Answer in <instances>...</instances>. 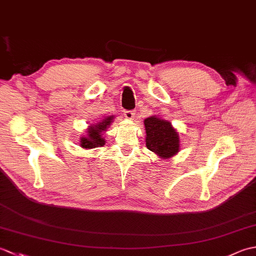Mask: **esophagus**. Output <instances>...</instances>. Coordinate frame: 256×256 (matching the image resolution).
Returning a JSON list of instances; mask_svg holds the SVG:
<instances>
[{
    "label": "esophagus",
    "mask_w": 256,
    "mask_h": 256,
    "mask_svg": "<svg viewBox=\"0 0 256 256\" xmlns=\"http://www.w3.org/2000/svg\"><path fill=\"white\" fill-rule=\"evenodd\" d=\"M134 116H135L134 111H125L124 112V116H125V118H128V120H132L134 118Z\"/></svg>",
    "instance_id": "1"
}]
</instances>
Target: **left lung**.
Returning a JSON list of instances; mask_svg holds the SVG:
<instances>
[{
	"label": "left lung",
	"mask_w": 256,
	"mask_h": 256,
	"mask_svg": "<svg viewBox=\"0 0 256 256\" xmlns=\"http://www.w3.org/2000/svg\"><path fill=\"white\" fill-rule=\"evenodd\" d=\"M146 148L162 160H170L180 150V140L177 130L167 120L152 116L144 120Z\"/></svg>",
	"instance_id": "obj_1"
}]
</instances>
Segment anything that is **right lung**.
I'll return each instance as SVG.
<instances>
[{"mask_svg": "<svg viewBox=\"0 0 256 256\" xmlns=\"http://www.w3.org/2000/svg\"><path fill=\"white\" fill-rule=\"evenodd\" d=\"M114 120V116H104L99 122L90 124L86 131L84 136H81L79 144L84 150L101 148L106 144V140L103 138V133L106 132Z\"/></svg>", "mask_w": 256, "mask_h": 256, "instance_id": "obj_1", "label": "right lung"}]
</instances>
